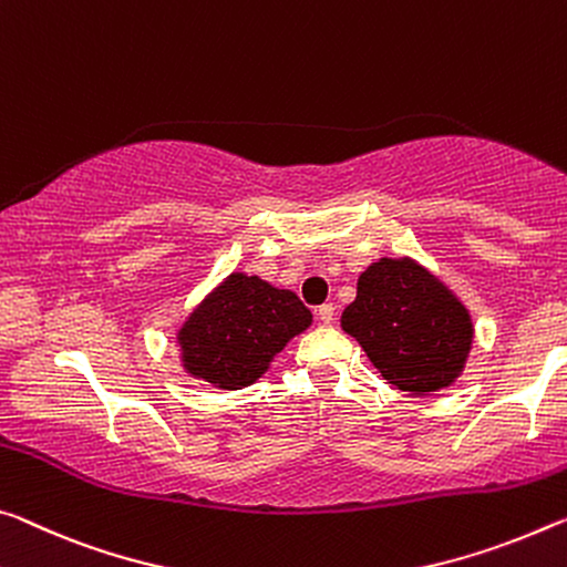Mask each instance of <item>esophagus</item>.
Wrapping results in <instances>:
<instances>
[{"instance_id":"obj_1","label":"esophagus","mask_w":567,"mask_h":567,"mask_svg":"<svg viewBox=\"0 0 567 567\" xmlns=\"http://www.w3.org/2000/svg\"><path fill=\"white\" fill-rule=\"evenodd\" d=\"M316 312H318L320 322H326V326H330V322H332V316H336V308H332L330 302H326V305H320V308H318Z\"/></svg>"}]
</instances>
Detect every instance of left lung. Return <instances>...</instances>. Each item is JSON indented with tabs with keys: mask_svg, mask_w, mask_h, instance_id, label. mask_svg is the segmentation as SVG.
<instances>
[{
	"mask_svg": "<svg viewBox=\"0 0 567 567\" xmlns=\"http://www.w3.org/2000/svg\"><path fill=\"white\" fill-rule=\"evenodd\" d=\"M343 330L385 381L409 393L452 383L472 346L462 302L411 259H381L365 269L343 312Z\"/></svg>",
	"mask_w": 567,
	"mask_h": 567,
	"instance_id": "1",
	"label": "left lung"
}]
</instances>
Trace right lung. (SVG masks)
Wrapping results in <instances>:
<instances>
[{
    "label": "right lung",
    "mask_w": 567,
    "mask_h": 567,
    "mask_svg": "<svg viewBox=\"0 0 567 567\" xmlns=\"http://www.w3.org/2000/svg\"><path fill=\"white\" fill-rule=\"evenodd\" d=\"M310 326L292 290L229 275L182 330L184 365L206 383L235 391L255 383L287 340Z\"/></svg>",
    "instance_id": "obj_1"
}]
</instances>
